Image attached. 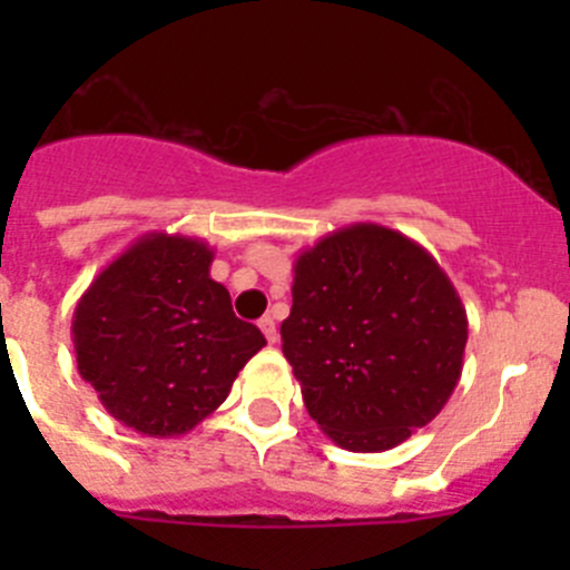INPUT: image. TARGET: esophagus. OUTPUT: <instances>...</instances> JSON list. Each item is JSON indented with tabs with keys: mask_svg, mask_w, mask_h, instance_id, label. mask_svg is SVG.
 Returning a JSON list of instances; mask_svg holds the SVG:
<instances>
[{
	"mask_svg": "<svg viewBox=\"0 0 570 570\" xmlns=\"http://www.w3.org/2000/svg\"><path fill=\"white\" fill-rule=\"evenodd\" d=\"M259 328H262V334H265V340H268L271 345H276V340H279V331H276V322L271 320V316H262Z\"/></svg>",
	"mask_w": 570,
	"mask_h": 570,
	"instance_id": "1",
	"label": "esophagus"
}]
</instances>
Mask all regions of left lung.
<instances>
[{
    "instance_id": "1",
    "label": "left lung",
    "mask_w": 570,
    "mask_h": 570,
    "mask_svg": "<svg viewBox=\"0 0 570 570\" xmlns=\"http://www.w3.org/2000/svg\"><path fill=\"white\" fill-rule=\"evenodd\" d=\"M282 354L311 420L347 451H387L454 394L468 342L440 262L400 230L356 223L294 262Z\"/></svg>"
}]
</instances>
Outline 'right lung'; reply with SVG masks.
Masks as SVG:
<instances>
[{
    "label": "right lung",
    "instance_id": "obj_1",
    "mask_svg": "<svg viewBox=\"0 0 570 570\" xmlns=\"http://www.w3.org/2000/svg\"><path fill=\"white\" fill-rule=\"evenodd\" d=\"M214 248L150 230L105 265L73 311L79 376L136 434L183 436L230 394L265 336L210 279Z\"/></svg>",
    "mask_w": 570,
    "mask_h": 570
}]
</instances>
